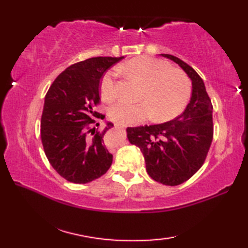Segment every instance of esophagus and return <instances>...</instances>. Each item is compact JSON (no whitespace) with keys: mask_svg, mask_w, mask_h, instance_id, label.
Instances as JSON below:
<instances>
[{"mask_svg":"<svg viewBox=\"0 0 248 248\" xmlns=\"http://www.w3.org/2000/svg\"><path fill=\"white\" fill-rule=\"evenodd\" d=\"M115 127L120 128V129H125V128H127V127H125V125H121V124H115Z\"/></svg>","mask_w":248,"mask_h":248,"instance_id":"34e87169","label":"esophagus"}]
</instances>
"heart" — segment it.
Masks as SVG:
<instances>
[{"mask_svg":"<svg viewBox=\"0 0 248 248\" xmlns=\"http://www.w3.org/2000/svg\"><path fill=\"white\" fill-rule=\"evenodd\" d=\"M138 80L144 87L139 103L120 101L109 108V116L119 124H138L154 114L156 121H167L177 117L186 108L191 97V83L184 72L172 69L170 62L140 56L119 67ZM117 70L104 73L100 81V93L107 101L117 96L115 78Z\"/></svg>","mask_w":248,"mask_h":248,"instance_id":"obj_1","label":"heart"}]
</instances>
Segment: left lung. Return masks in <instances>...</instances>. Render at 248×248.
Wrapping results in <instances>:
<instances>
[{"instance_id":"left-lung-1","label":"left lung","mask_w":248,"mask_h":248,"mask_svg":"<svg viewBox=\"0 0 248 248\" xmlns=\"http://www.w3.org/2000/svg\"><path fill=\"white\" fill-rule=\"evenodd\" d=\"M181 67L192 81L186 109L160 124L128 128V139L143 154L148 175L165 186H179L202 166L213 138V108L204 83L191 66L170 54H160Z\"/></svg>"}]
</instances>
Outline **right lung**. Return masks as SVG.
I'll return each instance as SVG.
<instances>
[{
	"label": "right lung",
	"mask_w": 248,
	"mask_h": 248,
	"mask_svg": "<svg viewBox=\"0 0 248 248\" xmlns=\"http://www.w3.org/2000/svg\"><path fill=\"white\" fill-rule=\"evenodd\" d=\"M123 59L98 56L73 64L55 78L46 94L41 141L52 167L68 181L88 183L112 165L113 155L103 139L114 124L104 121L100 131L93 127L98 116L93 108L100 101L103 73Z\"/></svg>",
	"instance_id": "1"
}]
</instances>
